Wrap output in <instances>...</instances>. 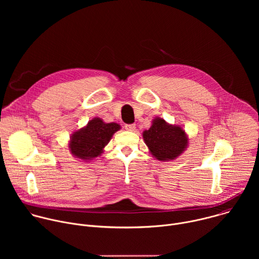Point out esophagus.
Masks as SVG:
<instances>
[{
	"mask_svg": "<svg viewBox=\"0 0 259 259\" xmlns=\"http://www.w3.org/2000/svg\"><path fill=\"white\" fill-rule=\"evenodd\" d=\"M135 128H136V127H135V125H133V124H132V125H126V126H125V129H126L127 131H134Z\"/></svg>",
	"mask_w": 259,
	"mask_h": 259,
	"instance_id": "34e87169",
	"label": "esophagus"
}]
</instances>
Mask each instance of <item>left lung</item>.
<instances>
[{
    "label": "left lung",
    "instance_id": "1",
    "mask_svg": "<svg viewBox=\"0 0 259 259\" xmlns=\"http://www.w3.org/2000/svg\"><path fill=\"white\" fill-rule=\"evenodd\" d=\"M142 138L152 156L161 162L176 160L187 151L190 138L180 125L167 123L156 117L149 130L142 132Z\"/></svg>",
    "mask_w": 259,
    "mask_h": 259
}]
</instances>
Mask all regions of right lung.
<instances>
[{
  "mask_svg": "<svg viewBox=\"0 0 259 259\" xmlns=\"http://www.w3.org/2000/svg\"><path fill=\"white\" fill-rule=\"evenodd\" d=\"M121 129L118 123H105L101 118L91 119L86 126L75 130L69 137L67 147L73 158L89 163L99 158L113 135Z\"/></svg>",
  "mask_w": 259,
  "mask_h": 259,
  "instance_id": "1",
  "label": "right lung"
}]
</instances>
